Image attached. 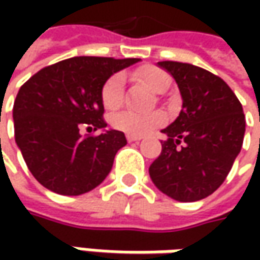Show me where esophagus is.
<instances>
[{
  "label": "esophagus",
  "mask_w": 260,
  "mask_h": 260,
  "mask_svg": "<svg viewBox=\"0 0 260 260\" xmlns=\"http://www.w3.org/2000/svg\"><path fill=\"white\" fill-rule=\"evenodd\" d=\"M127 140L128 142H137V140H142L143 139V136H139V135H130V133H127Z\"/></svg>",
  "instance_id": "obj_1"
}]
</instances>
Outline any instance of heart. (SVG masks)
<instances>
[{"mask_svg":"<svg viewBox=\"0 0 260 260\" xmlns=\"http://www.w3.org/2000/svg\"><path fill=\"white\" fill-rule=\"evenodd\" d=\"M137 82L146 85L153 92H164L171 84V76L164 69L157 66H143L135 72ZM101 101L107 110H117L124 103V76L121 74L111 75L101 89ZM166 115L162 111L152 113H135V111H121L113 115L111 124L115 128L130 133V135H146L159 125L165 124Z\"/></svg>","mask_w":260,"mask_h":260,"instance_id":"obj_1","label":"heart"}]
</instances>
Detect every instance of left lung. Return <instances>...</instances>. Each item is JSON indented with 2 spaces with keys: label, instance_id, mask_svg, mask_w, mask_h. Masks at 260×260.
I'll return each instance as SVG.
<instances>
[{
  "label": "left lung",
  "instance_id": "8db88e82",
  "mask_svg": "<svg viewBox=\"0 0 260 260\" xmlns=\"http://www.w3.org/2000/svg\"><path fill=\"white\" fill-rule=\"evenodd\" d=\"M184 104L169 127L162 152L149 174L168 197L192 203L211 195L224 182L239 155L246 120L239 98L220 76L200 66L164 60Z\"/></svg>",
  "mask_w": 260,
  "mask_h": 260
}]
</instances>
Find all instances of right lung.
<instances>
[{
	"instance_id": "obj_1",
	"label": "right lung",
	"mask_w": 260,
	"mask_h": 260,
	"mask_svg": "<svg viewBox=\"0 0 260 260\" xmlns=\"http://www.w3.org/2000/svg\"><path fill=\"white\" fill-rule=\"evenodd\" d=\"M139 62L76 56L40 69L20 88L13 108L15 143L28 171L60 195L94 189L127 145L118 130L82 136L107 125L101 89L110 76Z\"/></svg>"
}]
</instances>
